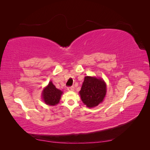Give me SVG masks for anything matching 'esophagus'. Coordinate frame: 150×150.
Here are the masks:
<instances>
[{"instance_id": "1", "label": "esophagus", "mask_w": 150, "mask_h": 150, "mask_svg": "<svg viewBox=\"0 0 150 150\" xmlns=\"http://www.w3.org/2000/svg\"><path fill=\"white\" fill-rule=\"evenodd\" d=\"M67 90H68V91H73V90H74V87H73V86L68 87V88H67Z\"/></svg>"}]
</instances>
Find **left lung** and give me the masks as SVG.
<instances>
[{
	"instance_id": "1",
	"label": "left lung",
	"mask_w": 150,
	"mask_h": 150,
	"mask_svg": "<svg viewBox=\"0 0 150 150\" xmlns=\"http://www.w3.org/2000/svg\"><path fill=\"white\" fill-rule=\"evenodd\" d=\"M79 94L86 106L94 108L103 103L106 94V84L103 79L86 76Z\"/></svg>"
}]
</instances>
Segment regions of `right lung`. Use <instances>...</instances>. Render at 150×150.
<instances>
[{
  "label": "right lung",
  "mask_w": 150,
  "mask_h": 150,
  "mask_svg": "<svg viewBox=\"0 0 150 150\" xmlns=\"http://www.w3.org/2000/svg\"><path fill=\"white\" fill-rule=\"evenodd\" d=\"M63 92L56 88L52 81L44 89L42 93V99L46 104L50 106H55L60 101V97Z\"/></svg>",
  "instance_id": "1"
}]
</instances>
